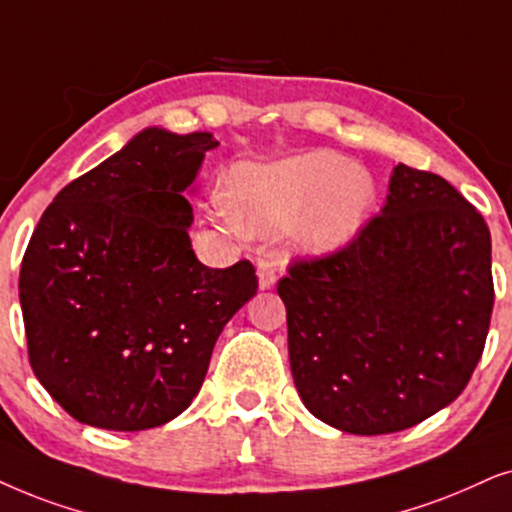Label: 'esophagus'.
Masks as SVG:
<instances>
[{
  "label": "esophagus",
  "instance_id": "1",
  "mask_svg": "<svg viewBox=\"0 0 512 512\" xmlns=\"http://www.w3.org/2000/svg\"><path fill=\"white\" fill-rule=\"evenodd\" d=\"M257 281H260V290L274 288L276 285V262L274 260L257 262Z\"/></svg>",
  "mask_w": 512,
  "mask_h": 512
}]
</instances>
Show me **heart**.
Returning a JSON list of instances; mask_svg holds the SVG:
<instances>
[{
  "mask_svg": "<svg viewBox=\"0 0 512 512\" xmlns=\"http://www.w3.org/2000/svg\"><path fill=\"white\" fill-rule=\"evenodd\" d=\"M377 201V182L365 168L330 149H309L281 161L238 166L215 210L252 236L288 229L302 255L327 257L356 241Z\"/></svg>",
  "mask_w": 512,
  "mask_h": 512,
  "instance_id": "obj_1",
  "label": "heart"
}]
</instances>
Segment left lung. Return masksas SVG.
<instances>
[{
	"instance_id": "obj_1",
	"label": "left lung",
	"mask_w": 512,
	"mask_h": 512,
	"mask_svg": "<svg viewBox=\"0 0 512 512\" xmlns=\"http://www.w3.org/2000/svg\"><path fill=\"white\" fill-rule=\"evenodd\" d=\"M297 393L353 435L405 431L454 403L485 349L492 236L440 175L398 163L386 206L335 255L278 281Z\"/></svg>"
}]
</instances>
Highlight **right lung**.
<instances>
[{"instance_id": "obj_1", "label": "right lung", "mask_w": 512, "mask_h": 512, "mask_svg": "<svg viewBox=\"0 0 512 512\" xmlns=\"http://www.w3.org/2000/svg\"><path fill=\"white\" fill-rule=\"evenodd\" d=\"M213 133L145 128L58 192L20 267L34 377L81 424L145 431L192 405L215 342L257 292L248 260H196L185 199Z\"/></svg>"}]
</instances>
